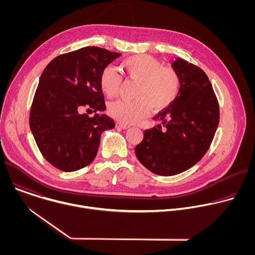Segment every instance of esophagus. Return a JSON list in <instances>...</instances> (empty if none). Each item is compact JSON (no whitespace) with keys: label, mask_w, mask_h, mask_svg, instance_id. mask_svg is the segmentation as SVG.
Wrapping results in <instances>:
<instances>
[{"label":"esophagus","mask_w":255,"mask_h":255,"mask_svg":"<svg viewBox=\"0 0 255 255\" xmlns=\"http://www.w3.org/2000/svg\"><path fill=\"white\" fill-rule=\"evenodd\" d=\"M116 127H117V128H120V129H128L130 126H129V125H126V124H123V123H117V124H116Z\"/></svg>","instance_id":"34e87169"}]
</instances>
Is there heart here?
I'll return each mask as SVG.
<instances>
[{
    "mask_svg": "<svg viewBox=\"0 0 255 255\" xmlns=\"http://www.w3.org/2000/svg\"><path fill=\"white\" fill-rule=\"evenodd\" d=\"M123 74L138 82L134 101L118 100L109 104L108 114L119 122L133 124L146 117L151 108L156 112L167 109L177 98L180 79L170 67H163L155 58L146 54H136L121 62ZM100 88L108 97H115L120 89L121 77L117 70L106 66L100 75Z\"/></svg>",
    "mask_w": 255,
    "mask_h": 255,
    "instance_id": "obj_1",
    "label": "heart"
}]
</instances>
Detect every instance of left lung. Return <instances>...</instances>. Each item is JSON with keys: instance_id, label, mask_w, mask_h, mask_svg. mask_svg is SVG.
<instances>
[{"instance_id": "left-lung-1", "label": "left lung", "mask_w": 255, "mask_h": 255, "mask_svg": "<svg viewBox=\"0 0 255 255\" xmlns=\"http://www.w3.org/2000/svg\"><path fill=\"white\" fill-rule=\"evenodd\" d=\"M171 66L180 79L179 94L153 118L161 125L144 131L135 147L145 167L164 176L183 172L200 161L219 124V105L204 70L179 57Z\"/></svg>"}]
</instances>
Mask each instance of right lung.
I'll return each instance as SVG.
<instances>
[{
	"instance_id": "obj_1",
	"label": "right lung",
	"mask_w": 255,
	"mask_h": 255,
	"mask_svg": "<svg viewBox=\"0 0 255 255\" xmlns=\"http://www.w3.org/2000/svg\"><path fill=\"white\" fill-rule=\"evenodd\" d=\"M122 54L88 46L61 54L44 68L36 90L30 129L44 158L54 167L70 172L90 164L96 157L101 135L115 127L105 114L100 88L101 71Z\"/></svg>"
}]
</instances>
